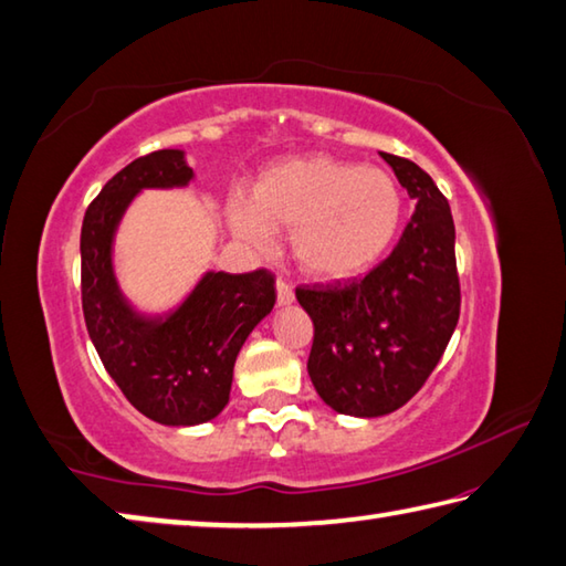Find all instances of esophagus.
<instances>
[{
	"instance_id": "34e87169",
	"label": "esophagus",
	"mask_w": 566,
	"mask_h": 566,
	"mask_svg": "<svg viewBox=\"0 0 566 566\" xmlns=\"http://www.w3.org/2000/svg\"><path fill=\"white\" fill-rule=\"evenodd\" d=\"M294 302V290L284 280H276V304L290 306Z\"/></svg>"
}]
</instances>
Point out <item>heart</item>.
I'll use <instances>...</instances> for the list:
<instances>
[{
  "label": "heart",
  "instance_id": "b5f03b06",
  "mask_svg": "<svg viewBox=\"0 0 566 566\" xmlns=\"http://www.w3.org/2000/svg\"><path fill=\"white\" fill-rule=\"evenodd\" d=\"M402 213V191L385 169L328 157L274 164L252 198L235 196L228 206L232 232L254 250H272L276 230H292L294 260L316 280L370 270L395 242Z\"/></svg>",
  "mask_w": 566,
  "mask_h": 566
}]
</instances>
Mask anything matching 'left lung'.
Listing matches in <instances>:
<instances>
[{
  "label": "left lung",
  "instance_id": "1",
  "mask_svg": "<svg viewBox=\"0 0 566 566\" xmlns=\"http://www.w3.org/2000/svg\"><path fill=\"white\" fill-rule=\"evenodd\" d=\"M382 159L417 201L397 248L363 280L296 290L314 321L308 378L331 409L363 419L412 400L444 356L461 306L447 198L415 161Z\"/></svg>",
  "mask_w": 566,
  "mask_h": 566
}]
</instances>
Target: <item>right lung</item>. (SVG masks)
I'll list each match as a JSON object with an SVG mask.
<instances>
[{"instance_id": "add662e5", "label": "right lung", "mask_w": 566, "mask_h": 566, "mask_svg": "<svg viewBox=\"0 0 566 566\" xmlns=\"http://www.w3.org/2000/svg\"><path fill=\"white\" fill-rule=\"evenodd\" d=\"M196 174L184 149L139 157L103 186L81 230L87 334L127 400L164 427L206 424L223 412L238 353L276 302L274 276L264 270H206L166 312H144L122 292L115 270L122 218L139 193L186 188Z\"/></svg>"}]
</instances>
